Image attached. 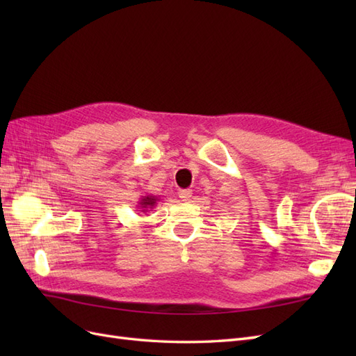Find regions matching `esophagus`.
Instances as JSON below:
<instances>
[{"label":"esophagus","mask_w":356,"mask_h":356,"mask_svg":"<svg viewBox=\"0 0 356 356\" xmlns=\"http://www.w3.org/2000/svg\"><path fill=\"white\" fill-rule=\"evenodd\" d=\"M178 196L181 197V200L187 202V200H190V199H191L193 193H191V190H179V191H178Z\"/></svg>","instance_id":"34e87169"}]
</instances>
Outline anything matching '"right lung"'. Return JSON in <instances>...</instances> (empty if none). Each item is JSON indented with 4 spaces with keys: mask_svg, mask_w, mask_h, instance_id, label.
Listing matches in <instances>:
<instances>
[{
    "mask_svg": "<svg viewBox=\"0 0 356 356\" xmlns=\"http://www.w3.org/2000/svg\"><path fill=\"white\" fill-rule=\"evenodd\" d=\"M159 197L153 196V195H147V196H141L138 202V208L141 209V212H147V209H153L154 204L157 203Z\"/></svg>",
    "mask_w": 356,
    "mask_h": 356,
    "instance_id": "1",
    "label": "right lung"
}]
</instances>
